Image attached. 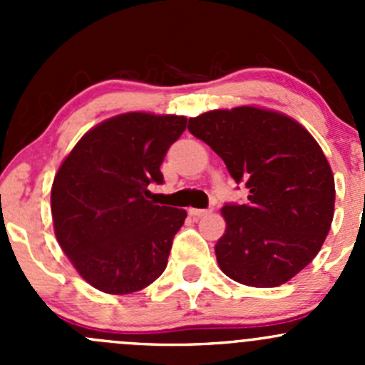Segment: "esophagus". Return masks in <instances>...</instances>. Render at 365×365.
I'll return each instance as SVG.
<instances>
[{"mask_svg":"<svg viewBox=\"0 0 365 365\" xmlns=\"http://www.w3.org/2000/svg\"><path fill=\"white\" fill-rule=\"evenodd\" d=\"M189 213L194 217V219H200V217H205L208 215V213H212V208H189Z\"/></svg>","mask_w":365,"mask_h":365,"instance_id":"esophagus-1","label":"esophagus"}]
</instances>
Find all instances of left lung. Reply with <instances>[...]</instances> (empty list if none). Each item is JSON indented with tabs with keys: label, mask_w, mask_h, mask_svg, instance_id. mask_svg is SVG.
<instances>
[{
	"label": "left lung",
	"mask_w": 365,
	"mask_h": 365,
	"mask_svg": "<svg viewBox=\"0 0 365 365\" xmlns=\"http://www.w3.org/2000/svg\"><path fill=\"white\" fill-rule=\"evenodd\" d=\"M189 130L249 189L247 203L220 210V270L252 288L288 282L314 259L332 226L336 185L323 150L293 118L254 106L203 113L190 118Z\"/></svg>",
	"instance_id": "8db88e82"
}]
</instances>
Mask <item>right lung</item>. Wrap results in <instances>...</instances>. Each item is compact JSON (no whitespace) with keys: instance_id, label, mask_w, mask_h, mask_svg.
I'll return each instance as SVG.
<instances>
[{"instance_id":"right-lung-1","label":"right lung","mask_w":365,"mask_h":365,"mask_svg":"<svg viewBox=\"0 0 365 365\" xmlns=\"http://www.w3.org/2000/svg\"><path fill=\"white\" fill-rule=\"evenodd\" d=\"M185 116L125 113L95 125L65 157L51 189L54 235L81 277L109 295L152 284L168 264L185 210L150 201Z\"/></svg>"}]
</instances>
